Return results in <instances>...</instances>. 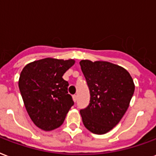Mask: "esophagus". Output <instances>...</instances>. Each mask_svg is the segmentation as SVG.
Segmentation results:
<instances>
[{
  "label": "esophagus",
  "instance_id": "esophagus-1",
  "mask_svg": "<svg viewBox=\"0 0 156 156\" xmlns=\"http://www.w3.org/2000/svg\"><path fill=\"white\" fill-rule=\"evenodd\" d=\"M77 99H78V97H77V95H73V101H74V102L77 101Z\"/></svg>",
  "mask_w": 156,
  "mask_h": 156
}]
</instances>
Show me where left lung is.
<instances>
[{
    "label": "left lung",
    "instance_id": "left-lung-1",
    "mask_svg": "<svg viewBox=\"0 0 156 156\" xmlns=\"http://www.w3.org/2000/svg\"><path fill=\"white\" fill-rule=\"evenodd\" d=\"M79 64L91 95L88 106L80 110L83 123L92 133H107L128 110L133 80L124 68L110 62L83 59Z\"/></svg>",
    "mask_w": 156,
    "mask_h": 156
}]
</instances>
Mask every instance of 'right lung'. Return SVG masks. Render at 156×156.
<instances>
[{
	"label": "right lung",
	"instance_id": "right-lung-1",
	"mask_svg": "<svg viewBox=\"0 0 156 156\" xmlns=\"http://www.w3.org/2000/svg\"><path fill=\"white\" fill-rule=\"evenodd\" d=\"M75 60L45 58L24 66L19 87L29 117L37 128L51 131L59 128L73 105L63 75Z\"/></svg>",
	"mask_w": 156,
	"mask_h": 156
}]
</instances>
